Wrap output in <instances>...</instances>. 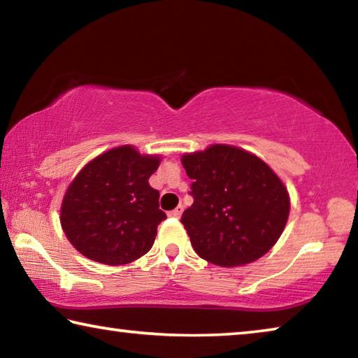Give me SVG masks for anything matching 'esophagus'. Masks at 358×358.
<instances>
[{"label":"esophagus","instance_id":"obj_1","mask_svg":"<svg viewBox=\"0 0 358 358\" xmlns=\"http://www.w3.org/2000/svg\"><path fill=\"white\" fill-rule=\"evenodd\" d=\"M181 213H183V205H178L177 208L172 210L171 213H169V216H171V217H180Z\"/></svg>","mask_w":358,"mask_h":358}]
</instances>
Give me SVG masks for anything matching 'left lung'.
I'll list each match as a JSON object with an SVG mask.
<instances>
[{
  "mask_svg": "<svg viewBox=\"0 0 358 358\" xmlns=\"http://www.w3.org/2000/svg\"><path fill=\"white\" fill-rule=\"evenodd\" d=\"M194 203L181 216L199 256L220 266L254 262L286 227L290 202L278 175L252 153L211 145L181 157Z\"/></svg>",
  "mask_w": 358,
  "mask_h": 358,
  "instance_id": "left-lung-1",
  "label": "left lung"
}]
</instances>
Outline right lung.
I'll use <instances>...</instances> for the list:
<instances>
[{
	"instance_id": "obj_1",
	"label": "right lung",
	"mask_w": 358,
	"mask_h": 358,
	"mask_svg": "<svg viewBox=\"0 0 358 358\" xmlns=\"http://www.w3.org/2000/svg\"><path fill=\"white\" fill-rule=\"evenodd\" d=\"M159 156L124 145L94 157L69 185L62 203L66 237L85 257L124 265L147 254L166 220L148 178Z\"/></svg>"
}]
</instances>
